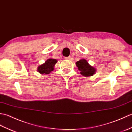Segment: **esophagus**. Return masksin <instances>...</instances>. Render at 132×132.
<instances>
[{"mask_svg": "<svg viewBox=\"0 0 132 132\" xmlns=\"http://www.w3.org/2000/svg\"><path fill=\"white\" fill-rule=\"evenodd\" d=\"M65 59H66V60H70V59H71V56L65 57Z\"/></svg>", "mask_w": 132, "mask_h": 132, "instance_id": "34e87169", "label": "esophagus"}]
</instances>
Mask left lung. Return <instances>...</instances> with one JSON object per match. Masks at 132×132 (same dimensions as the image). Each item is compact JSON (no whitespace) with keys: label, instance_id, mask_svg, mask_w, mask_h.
Here are the masks:
<instances>
[{"label":"left lung","instance_id":"obj_1","mask_svg":"<svg viewBox=\"0 0 132 132\" xmlns=\"http://www.w3.org/2000/svg\"><path fill=\"white\" fill-rule=\"evenodd\" d=\"M76 66L80 71V73L85 77L93 76L95 72V69L93 67L89 65L88 62L85 59H81L77 61Z\"/></svg>","mask_w":132,"mask_h":132}]
</instances>
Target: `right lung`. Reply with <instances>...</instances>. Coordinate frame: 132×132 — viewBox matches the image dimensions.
Masks as SVG:
<instances>
[{
    "label": "right lung",
    "mask_w": 132,
    "mask_h": 132,
    "mask_svg": "<svg viewBox=\"0 0 132 132\" xmlns=\"http://www.w3.org/2000/svg\"><path fill=\"white\" fill-rule=\"evenodd\" d=\"M57 61V60L53 59H48L45 61V63L38 67V71L40 74L47 75L50 73V72L54 70V67Z\"/></svg>",
    "instance_id": "1"
}]
</instances>
